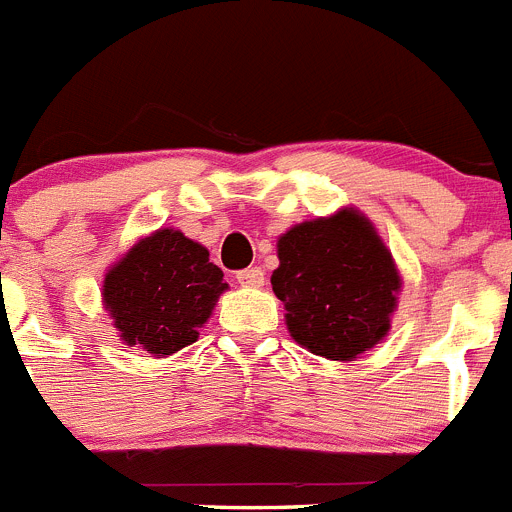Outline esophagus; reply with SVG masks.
Returning a JSON list of instances; mask_svg holds the SVG:
<instances>
[{
    "label": "esophagus",
    "mask_w": 512,
    "mask_h": 512,
    "mask_svg": "<svg viewBox=\"0 0 512 512\" xmlns=\"http://www.w3.org/2000/svg\"><path fill=\"white\" fill-rule=\"evenodd\" d=\"M235 282L241 284V287H261V284H264V269H259V266H248V269L235 274Z\"/></svg>",
    "instance_id": "34e87169"
}]
</instances>
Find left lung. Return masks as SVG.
I'll list each match as a JSON object with an SVG mask.
<instances>
[{"instance_id":"1","label":"left lung","mask_w":512,"mask_h":512,"mask_svg":"<svg viewBox=\"0 0 512 512\" xmlns=\"http://www.w3.org/2000/svg\"><path fill=\"white\" fill-rule=\"evenodd\" d=\"M277 256L271 287L287 310L289 336L310 354L354 361L390 333L400 271L359 210L289 228Z\"/></svg>"}]
</instances>
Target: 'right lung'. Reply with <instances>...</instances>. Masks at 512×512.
Wrapping results in <instances>:
<instances>
[{
    "mask_svg": "<svg viewBox=\"0 0 512 512\" xmlns=\"http://www.w3.org/2000/svg\"><path fill=\"white\" fill-rule=\"evenodd\" d=\"M225 289L205 246L161 228L110 266L102 300L122 341L161 359L197 341Z\"/></svg>",
    "mask_w": 512,
    "mask_h": 512,
    "instance_id": "add662e5",
    "label": "right lung"
}]
</instances>
